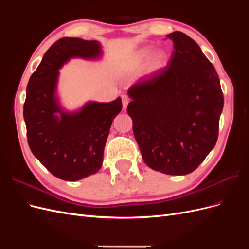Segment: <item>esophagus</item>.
<instances>
[{"instance_id": "obj_1", "label": "esophagus", "mask_w": 249, "mask_h": 249, "mask_svg": "<svg viewBox=\"0 0 249 249\" xmlns=\"http://www.w3.org/2000/svg\"><path fill=\"white\" fill-rule=\"evenodd\" d=\"M122 99H123V108H124V110H125L130 100H129V97H127L126 95H123Z\"/></svg>"}]
</instances>
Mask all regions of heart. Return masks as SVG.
Masks as SVG:
<instances>
[{"label":"heart","instance_id":"obj_1","mask_svg":"<svg viewBox=\"0 0 249 249\" xmlns=\"http://www.w3.org/2000/svg\"><path fill=\"white\" fill-rule=\"evenodd\" d=\"M150 53H152V50L149 48L142 49L136 57V62L137 64H143L145 63L148 58L150 57ZM167 60V55L164 51H157L152 55V58L149 60V71L150 72H156L158 71H160L162 67L166 63Z\"/></svg>","mask_w":249,"mask_h":249}]
</instances>
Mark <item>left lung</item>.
Returning <instances> with one entry per match:
<instances>
[{
	"instance_id": "1",
	"label": "left lung",
	"mask_w": 249,
	"mask_h": 249,
	"mask_svg": "<svg viewBox=\"0 0 249 249\" xmlns=\"http://www.w3.org/2000/svg\"><path fill=\"white\" fill-rule=\"evenodd\" d=\"M166 67L129 88L127 114L148 167L171 176L196 169L216 144L223 94L219 77L198 44L183 32L167 35Z\"/></svg>"
}]
</instances>
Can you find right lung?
<instances>
[{
    "label": "right lung",
    "instance_id": "obj_1",
    "mask_svg": "<svg viewBox=\"0 0 249 249\" xmlns=\"http://www.w3.org/2000/svg\"><path fill=\"white\" fill-rule=\"evenodd\" d=\"M96 40L63 37L46 52L28 83L24 118L30 149L53 176L74 182L102 167L104 148L122 99L88 102L76 112L60 106L56 95L59 70L71 58L97 59Z\"/></svg>",
    "mask_w": 249,
    "mask_h": 249
}]
</instances>
